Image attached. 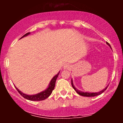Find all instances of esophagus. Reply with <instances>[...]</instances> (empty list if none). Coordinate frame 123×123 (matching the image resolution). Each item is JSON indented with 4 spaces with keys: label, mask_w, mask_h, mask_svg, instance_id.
I'll list each match as a JSON object with an SVG mask.
<instances>
[{
    "label": "esophagus",
    "mask_w": 123,
    "mask_h": 123,
    "mask_svg": "<svg viewBox=\"0 0 123 123\" xmlns=\"http://www.w3.org/2000/svg\"><path fill=\"white\" fill-rule=\"evenodd\" d=\"M68 67V66H65V68H67Z\"/></svg>",
    "instance_id": "1"
}]
</instances>
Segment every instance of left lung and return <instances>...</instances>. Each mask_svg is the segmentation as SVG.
I'll return each mask as SVG.
<instances>
[{
    "instance_id": "left-lung-1",
    "label": "left lung",
    "mask_w": 123,
    "mask_h": 123,
    "mask_svg": "<svg viewBox=\"0 0 123 123\" xmlns=\"http://www.w3.org/2000/svg\"><path fill=\"white\" fill-rule=\"evenodd\" d=\"M107 44H108L109 45V46H110L109 43H107ZM71 83H72V86L73 88H74V90H75V91H76V92H77V94H79V95H80L84 96V97H95V96H97V95H100V94H102V93L104 92V91H105V90H106L107 88H108V86H107L106 87V88H105V89H104V90H102V91H100V92H95V93L84 92H81V91H79V90H77V89H76V88H75V87H74V86H73V84L72 80H71Z\"/></svg>"
}]
</instances>
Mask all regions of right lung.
<instances>
[{
  "label": "right lung",
  "instance_id": "obj_1",
  "mask_svg": "<svg viewBox=\"0 0 123 123\" xmlns=\"http://www.w3.org/2000/svg\"><path fill=\"white\" fill-rule=\"evenodd\" d=\"M29 33H30L29 32V33H26V34L24 35L22 37L27 36V35L29 34ZM59 73H58L57 75L55 76L51 80V81H50V84H49V87H48V88L46 89L45 91H43V92H41L40 93H39V94H36V95H26V94H24V93H22L21 91H19L18 88H16V87H15V88L17 89V90L18 91V92L20 94V95L21 96H22V97H23L24 98L26 99L30 100V101H43V100H44V99H46V98H47L48 97H49V96L51 95V94L52 92H53V90L54 89L55 86L56 80H57L58 76Z\"/></svg>",
  "mask_w": 123,
  "mask_h": 123
}]
</instances>
